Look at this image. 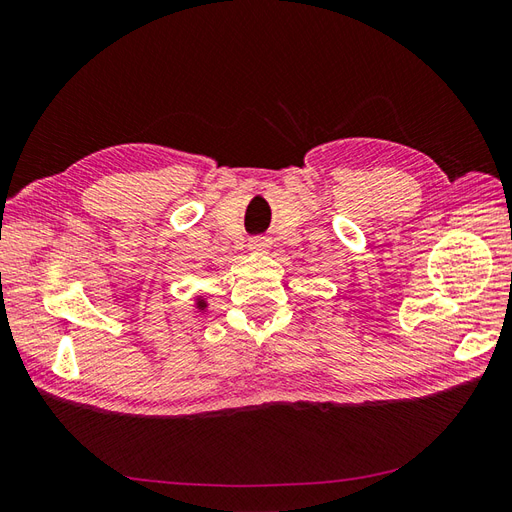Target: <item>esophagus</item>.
<instances>
[{
  "instance_id": "obj_1",
  "label": "esophagus",
  "mask_w": 512,
  "mask_h": 512,
  "mask_svg": "<svg viewBox=\"0 0 512 512\" xmlns=\"http://www.w3.org/2000/svg\"><path fill=\"white\" fill-rule=\"evenodd\" d=\"M269 247H271V239H267V237L258 235V237L250 239V250L252 252H267Z\"/></svg>"
}]
</instances>
